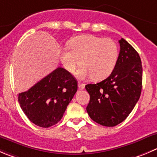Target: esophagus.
Listing matches in <instances>:
<instances>
[{
  "instance_id": "1",
  "label": "esophagus",
  "mask_w": 157,
  "mask_h": 157,
  "mask_svg": "<svg viewBox=\"0 0 157 157\" xmlns=\"http://www.w3.org/2000/svg\"><path fill=\"white\" fill-rule=\"evenodd\" d=\"M78 87H79V89H80V90L84 89L85 84H84V83H80V82H79V83H78Z\"/></svg>"
}]
</instances>
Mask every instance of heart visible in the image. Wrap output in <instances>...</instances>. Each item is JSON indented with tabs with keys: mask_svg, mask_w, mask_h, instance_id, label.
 Instances as JSON below:
<instances>
[{
	"mask_svg": "<svg viewBox=\"0 0 157 157\" xmlns=\"http://www.w3.org/2000/svg\"><path fill=\"white\" fill-rule=\"evenodd\" d=\"M68 47L60 51V60L65 69L71 74L80 64L77 71L79 78L91 77L100 80L110 75L117 64L119 50L117 43L110 38L92 34H84L72 38Z\"/></svg>",
	"mask_w": 157,
	"mask_h": 157,
	"instance_id": "heart-1",
	"label": "heart"
}]
</instances>
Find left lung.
<instances>
[{"instance_id":"1","label":"left lung","mask_w":157,"mask_h":157,"mask_svg":"<svg viewBox=\"0 0 157 157\" xmlns=\"http://www.w3.org/2000/svg\"><path fill=\"white\" fill-rule=\"evenodd\" d=\"M110 75L97 84L85 86L90 102L86 111L91 119L105 127H114L124 121L139 100L142 90L143 68L136 50L124 39Z\"/></svg>"}]
</instances>
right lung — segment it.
<instances>
[{
    "label": "right lung",
    "instance_id": "right-lung-1",
    "mask_svg": "<svg viewBox=\"0 0 157 157\" xmlns=\"http://www.w3.org/2000/svg\"><path fill=\"white\" fill-rule=\"evenodd\" d=\"M77 90L75 77L58 67L27 91L19 94L18 102L33 124L48 128L61 120Z\"/></svg>",
    "mask_w": 157,
    "mask_h": 157
}]
</instances>
